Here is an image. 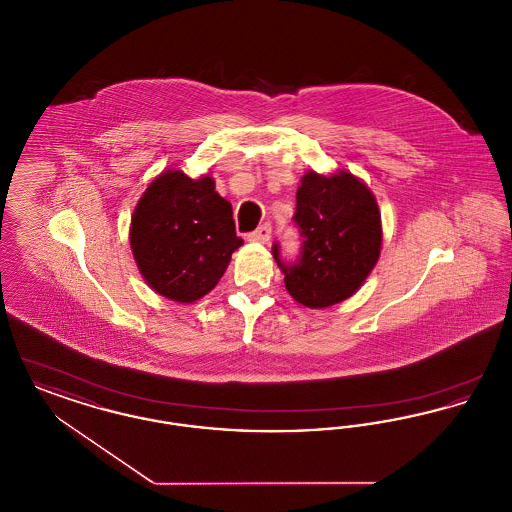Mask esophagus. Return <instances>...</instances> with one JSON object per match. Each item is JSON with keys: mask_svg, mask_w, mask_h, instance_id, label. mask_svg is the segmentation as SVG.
<instances>
[{"mask_svg": "<svg viewBox=\"0 0 512 512\" xmlns=\"http://www.w3.org/2000/svg\"><path fill=\"white\" fill-rule=\"evenodd\" d=\"M270 236H272V226L265 222V224H261L253 234H251V240L253 242H261V244H267L268 240H270Z\"/></svg>", "mask_w": 512, "mask_h": 512, "instance_id": "obj_1", "label": "esophagus"}]
</instances>
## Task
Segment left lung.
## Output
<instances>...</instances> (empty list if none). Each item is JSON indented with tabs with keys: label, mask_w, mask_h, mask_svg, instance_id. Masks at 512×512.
<instances>
[{
	"label": "left lung",
	"mask_w": 512,
	"mask_h": 512,
	"mask_svg": "<svg viewBox=\"0 0 512 512\" xmlns=\"http://www.w3.org/2000/svg\"><path fill=\"white\" fill-rule=\"evenodd\" d=\"M293 222L303 238L295 263L272 255L284 272L286 290L309 309L336 305L357 292L378 263L382 220L365 182L351 172H307L297 188Z\"/></svg>",
	"instance_id": "8db88e82"
}]
</instances>
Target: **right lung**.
Instances as JSON below:
<instances>
[{
	"instance_id": "1",
	"label": "right lung",
	"mask_w": 512,
	"mask_h": 512,
	"mask_svg": "<svg viewBox=\"0 0 512 512\" xmlns=\"http://www.w3.org/2000/svg\"><path fill=\"white\" fill-rule=\"evenodd\" d=\"M236 236L232 205L205 174L161 172L140 197L130 222V247L147 286L176 303H194L219 284Z\"/></svg>"
}]
</instances>
